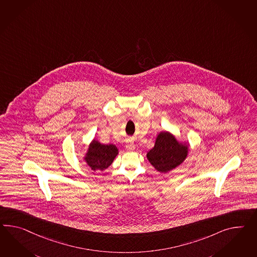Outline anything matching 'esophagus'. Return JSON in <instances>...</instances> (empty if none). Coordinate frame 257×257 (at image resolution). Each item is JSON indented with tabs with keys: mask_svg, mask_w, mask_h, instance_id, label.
Listing matches in <instances>:
<instances>
[{
	"mask_svg": "<svg viewBox=\"0 0 257 257\" xmlns=\"http://www.w3.org/2000/svg\"><path fill=\"white\" fill-rule=\"evenodd\" d=\"M125 148L128 151H134L135 150V145H134L132 142H127L126 145H125Z\"/></svg>",
	"mask_w": 257,
	"mask_h": 257,
	"instance_id": "1",
	"label": "esophagus"
}]
</instances>
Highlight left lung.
Instances as JSON below:
<instances>
[{"instance_id":"obj_1","label":"left lung","mask_w":257,"mask_h":257,"mask_svg":"<svg viewBox=\"0 0 257 257\" xmlns=\"http://www.w3.org/2000/svg\"><path fill=\"white\" fill-rule=\"evenodd\" d=\"M187 155V144L178 142L170 132H162L158 134L155 146L146 157L157 171L167 173L182 164Z\"/></svg>"}]
</instances>
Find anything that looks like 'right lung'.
<instances>
[{"mask_svg":"<svg viewBox=\"0 0 257 257\" xmlns=\"http://www.w3.org/2000/svg\"><path fill=\"white\" fill-rule=\"evenodd\" d=\"M118 149L113 145H102L94 139L85 156V161L92 171H103L112 164L117 156Z\"/></svg>","mask_w":257,"mask_h":257,"instance_id":"obj_1","label":"right lung"}]
</instances>
